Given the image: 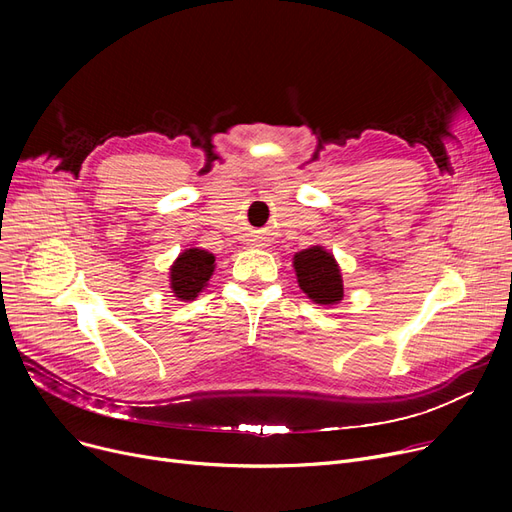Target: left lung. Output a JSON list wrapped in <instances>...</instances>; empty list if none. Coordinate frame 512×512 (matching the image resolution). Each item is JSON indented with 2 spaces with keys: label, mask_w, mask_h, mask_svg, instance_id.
<instances>
[{
  "label": "left lung",
  "mask_w": 512,
  "mask_h": 512,
  "mask_svg": "<svg viewBox=\"0 0 512 512\" xmlns=\"http://www.w3.org/2000/svg\"><path fill=\"white\" fill-rule=\"evenodd\" d=\"M299 286L319 305H334L342 299V278L334 257L321 247H311L294 255Z\"/></svg>",
  "instance_id": "8db88e82"
}]
</instances>
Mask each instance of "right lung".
Returning a JSON list of instances; mask_svg holds the SVG:
<instances>
[{"mask_svg":"<svg viewBox=\"0 0 512 512\" xmlns=\"http://www.w3.org/2000/svg\"><path fill=\"white\" fill-rule=\"evenodd\" d=\"M213 255L201 249L184 251L172 265L170 282L180 301H193L213 274Z\"/></svg>","mask_w":512,"mask_h":512,"instance_id":"right-lung-1","label":"right lung"}]
</instances>
